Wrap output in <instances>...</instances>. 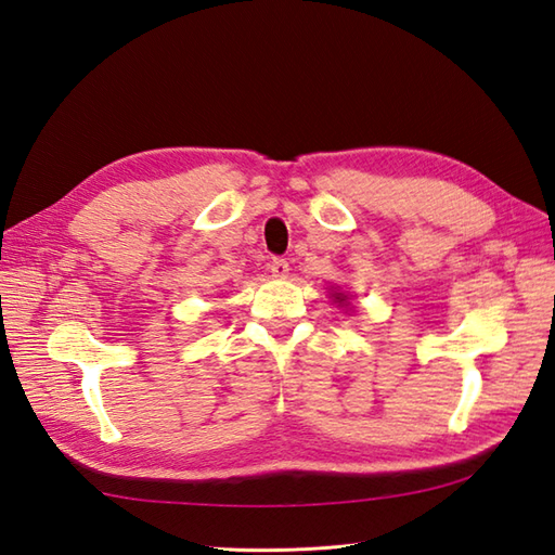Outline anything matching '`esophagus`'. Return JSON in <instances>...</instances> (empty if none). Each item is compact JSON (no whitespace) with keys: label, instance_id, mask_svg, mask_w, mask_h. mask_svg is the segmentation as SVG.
<instances>
[{"label":"esophagus","instance_id":"1","mask_svg":"<svg viewBox=\"0 0 555 555\" xmlns=\"http://www.w3.org/2000/svg\"><path fill=\"white\" fill-rule=\"evenodd\" d=\"M269 271H271V276L286 279L288 276V262H286V259H281V257H274L269 262Z\"/></svg>","mask_w":555,"mask_h":555}]
</instances>
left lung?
<instances>
[{"instance_id": "1", "label": "left lung", "mask_w": 555, "mask_h": 555, "mask_svg": "<svg viewBox=\"0 0 555 555\" xmlns=\"http://www.w3.org/2000/svg\"><path fill=\"white\" fill-rule=\"evenodd\" d=\"M334 298H336V302H340V305L348 302V298L344 296V293H334Z\"/></svg>"}]
</instances>
